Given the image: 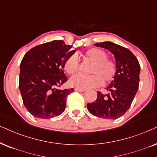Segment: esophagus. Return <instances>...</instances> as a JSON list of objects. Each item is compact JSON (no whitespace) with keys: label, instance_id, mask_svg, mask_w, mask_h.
Segmentation results:
<instances>
[{"label":"esophagus","instance_id":"obj_1","mask_svg":"<svg viewBox=\"0 0 157 157\" xmlns=\"http://www.w3.org/2000/svg\"><path fill=\"white\" fill-rule=\"evenodd\" d=\"M75 91H79V92H84L85 89H80V88H75Z\"/></svg>","mask_w":157,"mask_h":157}]
</instances>
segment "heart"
Masks as SVG:
<instances>
[{
	"label": "heart",
	"mask_w": 157,
	"mask_h": 157,
	"mask_svg": "<svg viewBox=\"0 0 157 157\" xmlns=\"http://www.w3.org/2000/svg\"><path fill=\"white\" fill-rule=\"evenodd\" d=\"M85 57L93 63L90 69V75H77L69 80V84L76 88L86 89L101 86L103 82H109L116 73L114 63L106 59L105 51L98 48H90L85 52ZM64 67L69 75H75L79 71V59L76 55H71L65 61Z\"/></svg>",
	"instance_id": "heart-1"
}]
</instances>
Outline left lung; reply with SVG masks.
Segmentation results:
<instances>
[{"label":"left lung","instance_id":"left-lung-1","mask_svg":"<svg viewBox=\"0 0 157 157\" xmlns=\"http://www.w3.org/2000/svg\"><path fill=\"white\" fill-rule=\"evenodd\" d=\"M96 46L104 48L114 55L116 73L106 94L97 93L94 102L88 104L90 113L98 117L116 120L130 108L139 85L140 67L138 59L129 49L110 41L97 43Z\"/></svg>","mask_w":157,"mask_h":157}]
</instances>
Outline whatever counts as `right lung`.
Segmentation results:
<instances>
[{
  "mask_svg": "<svg viewBox=\"0 0 157 157\" xmlns=\"http://www.w3.org/2000/svg\"><path fill=\"white\" fill-rule=\"evenodd\" d=\"M72 47L63 40H53L24 56L19 87L24 105L35 117L53 118L65 110L67 96L74 89L57 88L67 81L63 69L66 59L76 52Z\"/></svg>",
  "mask_w": 157,
  "mask_h": 157,
  "instance_id": "right-lung-1",
  "label": "right lung"
}]
</instances>
